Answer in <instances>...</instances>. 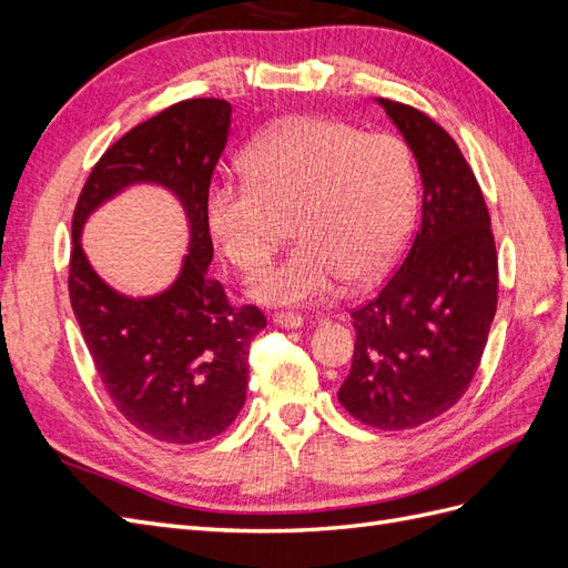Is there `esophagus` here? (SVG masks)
I'll use <instances>...</instances> for the list:
<instances>
[{
	"label": "esophagus",
	"mask_w": 568,
	"mask_h": 568,
	"mask_svg": "<svg viewBox=\"0 0 568 568\" xmlns=\"http://www.w3.org/2000/svg\"><path fill=\"white\" fill-rule=\"evenodd\" d=\"M303 322L305 320L301 315H296V313H277V315H274V324L284 326V329H301Z\"/></svg>",
	"instance_id": "1"
}]
</instances>
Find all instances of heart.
Returning a JSON list of instances; mask_svg holds the SVG:
<instances>
[{"label": "heart", "mask_w": 568, "mask_h": 568, "mask_svg": "<svg viewBox=\"0 0 568 568\" xmlns=\"http://www.w3.org/2000/svg\"><path fill=\"white\" fill-rule=\"evenodd\" d=\"M251 180L217 175L203 217L215 246L244 272L267 265L294 215L298 246L257 277L265 305H307L348 280L369 284L400 255L417 205V175L393 134H363L343 120L296 115L263 132L246 153Z\"/></svg>", "instance_id": "b5f03b06"}]
</instances>
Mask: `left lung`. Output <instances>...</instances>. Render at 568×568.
<instances>
[{
	"label": "left lung",
	"instance_id": "1",
	"mask_svg": "<svg viewBox=\"0 0 568 568\" xmlns=\"http://www.w3.org/2000/svg\"><path fill=\"white\" fill-rule=\"evenodd\" d=\"M422 178V222L379 296L351 315L355 353L338 400L384 432L415 428L469 388L497 307V253L484 194L453 136L422 111L374 99Z\"/></svg>",
	"mask_w": 568,
	"mask_h": 568
}]
</instances>
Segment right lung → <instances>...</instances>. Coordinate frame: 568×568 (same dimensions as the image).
I'll list each match as a JSON object with an SVG mask.
<instances>
[{
    "label": "right lung",
    "instance_id": "add662e5",
    "mask_svg": "<svg viewBox=\"0 0 568 568\" xmlns=\"http://www.w3.org/2000/svg\"><path fill=\"white\" fill-rule=\"evenodd\" d=\"M230 125L225 99H186L149 118L101 156L73 215L68 291L82 338L120 415L163 443L189 445L225 432L246 403L248 346L267 326L257 307H232L209 274L203 194ZM140 183L179 199L190 242L173 285L128 297L98 277L81 232L101 204Z\"/></svg>",
    "mask_w": 568,
    "mask_h": 568
}]
</instances>
